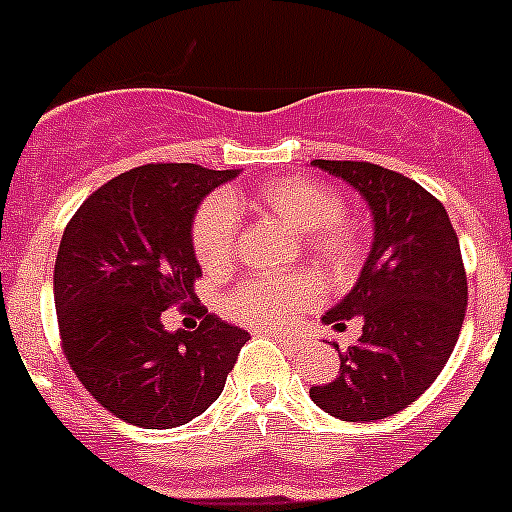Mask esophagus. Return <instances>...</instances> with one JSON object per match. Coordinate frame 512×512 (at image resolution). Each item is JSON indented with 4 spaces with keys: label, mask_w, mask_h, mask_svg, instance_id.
<instances>
[{
    "label": "esophagus",
    "mask_w": 512,
    "mask_h": 512,
    "mask_svg": "<svg viewBox=\"0 0 512 512\" xmlns=\"http://www.w3.org/2000/svg\"><path fill=\"white\" fill-rule=\"evenodd\" d=\"M277 341L282 343L284 348H289V351H297V348H302V338H297V336H277Z\"/></svg>",
    "instance_id": "esophagus-1"
}]
</instances>
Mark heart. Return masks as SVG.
Listing matches in <instances>:
<instances>
[{
    "label": "heart",
    "instance_id": "1",
    "mask_svg": "<svg viewBox=\"0 0 512 512\" xmlns=\"http://www.w3.org/2000/svg\"><path fill=\"white\" fill-rule=\"evenodd\" d=\"M241 205L261 207L289 228L307 233V246L320 259H346L354 248L351 230L338 223L343 215L341 194L307 176H282L261 184L251 197L217 194L202 202L192 223V248L205 271H223L233 259ZM312 300L315 287L302 274L251 277L233 289L228 312L235 320L256 328H282Z\"/></svg>",
    "mask_w": 512,
    "mask_h": 512
}]
</instances>
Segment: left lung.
I'll list each match as a JSON object with an SVG mask.
<instances>
[{
	"mask_svg": "<svg viewBox=\"0 0 512 512\" xmlns=\"http://www.w3.org/2000/svg\"><path fill=\"white\" fill-rule=\"evenodd\" d=\"M312 166L361 194L374 235L351 292L323 315L336 330L351 318L364 330L341 354V374L310 387V397L333 418L372 423L413 405L459 341L467 310L459 238L441 202L408 176L366 161Z\"/></svg>",
	"mask_w": 512,
	"mask_h": 512,
	"instance_id": "left-lung-1",
	"label": "left lung"
}]
</instances>
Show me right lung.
I'll list each match as a JSON object with an SVG mask.
<instances>
[{
  "instance_id": "obj_1",
  "label": "right lung",
  "mask_w": 512,
  "mask_h": 512,
  "mask_svg": "<svg viewBox=\"0 0 512 512\" xmlns=\"http://www.w3.org/2000/svg\"><path fill=\"white\" fill-rule=\"evenodd\" d=\"M241 169L148 164L115 176L66 225L53 269L63 351L89 395L140 428H176L220 397L248 330L200 310L197 330L161 312L197 305L192 223Z\"/></svg>"
}]
</instances>
